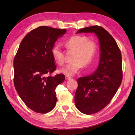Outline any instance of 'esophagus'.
<instances>
[{
  "label": "esophagus",
  "mask_w": 135,
  "mask_h": 135,
  "mask_svg": "<svg viewBox=\"0 0 135 135\" xmlns=\"http://www.w3.org/2000/svg\"><path fill=\"white\" fill-rule=\"evenodd\" d=\"M65 79H67V80H69V79H71V77L70 76L66 75V76H65Z\"/></svg>",
  "instance_id": "34e87169"
}]
</instances>
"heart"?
<instances>
[{
    "instance_id": "1",
    "label": "heart",
    "mask_w": 135,
    "mask_h": 135,
    "mask_svg": "<svg viewBox=\"0 0 135 135\" xmlns=\"http://www.w3.org/2000/svg\"><path fill=\"white\" fill-rule=\"evenodd\" d=\"M68 50L74 51L71 61L60 72L67 76H73L78 72L84 65H89L97 56L99 45L93 39H89L87 36L75 35L71 36L65 42ZM51 54L54 61L59 65L64 63V53L59 45H54L51 49Z\"/></svg>"
}]
</instances>
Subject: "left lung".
I'll list each match as a JSON object with an SVG mask.
<instances>
[{"label": "left lung", "instance_id": "1", "mask_svg": "<svg viewBox=\"0 0 135 135\" xmlns=\"http://www.w3.org/2000/svg\"><path fill=\"white\" fill-rule=\"evenodd\" d=\"M81 32L95 33L101 51L99 65L95 72L77 79L75 105L81 113L90 115L105 107L121 85L122 56L115 39L104 28L97 25L88 27L77 32Z\"/></svg>", "mask_w": 135, "mask_h": 135}]
</instances>
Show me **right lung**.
<instances>
[{"label": "right lung", "instance_id": "right-lung-1", "mask_svg": "<svg viewBox=\"0 0 135 135\" xmlns=\"http://www.w3.org/2000/svg\"><path fill=\"white\" fill-rule=\"evenodd\" d=\"M66 32L47 26L33 29L22 40L14 57V86L27 107L36 113H47L56 104V88L65 76H51L56 66L51 51Z\"/></svg>", "mask_w": 135, "mask_h": 135}]
</instances>
